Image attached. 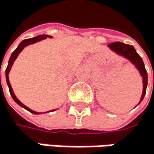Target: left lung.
Masks as SVG:
<instances>
[{"label":"left lung","instance_id":"obj_1","mask_svg":"<svg viewBox=\"0 0 154 154\" xmlns=\"http://www.w3.org/2000/svg\"><path fill=\"white\" fill-rule=\"evenodd\" d=\"M110 50L115 52L119 56L122 57L126 59H128L132 65L135 66V67L139 70L140 75L142 76V83H143V89H142V95L140 100V102L138 105L143 100V97L146 93V88H147V83H148V75H147V71L144 66V63L142 61L141 57L137 54L135 48L131 45H126L122 42H116L109 44L108 45Z\"/></svg>","mask_w":154,"mask_h":154}]
</instances>
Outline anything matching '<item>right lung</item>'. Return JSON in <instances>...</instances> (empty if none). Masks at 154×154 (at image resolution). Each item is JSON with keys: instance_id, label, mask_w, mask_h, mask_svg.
<instances>
[{"instance_id": "1", "label": "right lung", "mask_w": 154, "mask_h": 154, "mask_svg": "<svg viewBox=\"0 0 154 154\" xmlns=\"http://www.w3.org/2000/svg\"><path fill=\"white\" fill-rule=\"evenodd\" d=\"M47 37L52 38V36H49V35H38V36L34 37V38L25 39V40L22 41V42L20 43V45H18V47H17V48L13 52L12 56H11V57H10V59H9L8 66H7V68H6V71H5L6 82H7V85H8V87H9L10 94H11V96H12V97L14 98V101H15L19 106L23 107V109H25L26 110H28V111H30V112H32V113H34V114H39V112H36V111L32 110L31 109H29L28 107H26L25 105H23V103L18 100V98L16 97V96L14 95V91H13V88H12V86H11L10 81H9V73H10V71H11V68H12V66H13V65H14V63L15 59L17 58L18 54L23 51V49L25 46H27V45H32V44H35V43H37V42H39V41L44 40V39H46ZM0 72H1V70H0ZM0 83H1V74H0ZM54 110H56V109H53V110H50V111H54ZM50 111H48V112H50Z\"/></svg>"}]
</instances>
